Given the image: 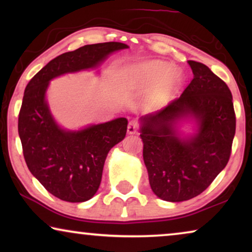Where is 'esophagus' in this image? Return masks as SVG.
Segmentation results:
<instances>
[{
  "instance_id": "obj_1",
  "label": "esophagus",
  "mask_w": 252,
  "mask_h": 252,
  "mask_svg": "<svg viewBox=\"0 0 252 252\" xmlns=\"http://www.w3.org/2000/svg\"><path fill=\"white\" fill-rule=\"evenodd\" d=\"M137 127H139V124H137L136 120H130L128 123V126H127V133L130 134H135L137 132Z\"/></svg>"
}]
</instances>
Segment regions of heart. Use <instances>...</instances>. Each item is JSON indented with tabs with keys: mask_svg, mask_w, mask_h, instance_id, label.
<instances>
[{
	"mask_svg": "<svg viewBox=\"0 0 252 252\" xmlns=\"http://www.w3.org/2000/svg\"><path fill=\"white\" fill-rule=\"evenodd\" d=\"M124 84L129 91L141 92L156 87L147 98L149 109H161L167 105L185 84L182 71L173 68L167 62L146 61L130 64L120 72Z\"/></svg>",
	"mask_w": 252,
	"mask_h": 252,
	"instance_id": "obj_1",
	"label": "heart"
}]
</instances>
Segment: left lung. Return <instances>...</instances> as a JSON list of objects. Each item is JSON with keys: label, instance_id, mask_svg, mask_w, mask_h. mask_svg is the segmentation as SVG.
Listing matches in <instances>:
<instances>
[{"label": "left lung", "instance_id": "8db88e82", "mask_svg": "<svg viewBox=\"0 0 252 252\" xmlns=\"http://www.w3.org/2000/svg\"><path fill=\"white\" fill-rule=\"evenodd\" d=\"M188 64L194 78L180 97L140 118L150 187L167 202L188 201L204 191L228 163L235 135L228 86L206 65ZM184 122L194 124V133L181 132Z\"/></svg>", "mask_w": 252, "mask_h": 252}]
</instances>
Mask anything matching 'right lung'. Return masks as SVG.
I'll use <instances>...</instances> for the list:
<instances>
[{"mask_svg": "<svg viewBox=\"0 0 252 252\" xmlns=\"http://www.w3.org/2000/svg\"><path fill=\"white\" fill-rule=\"evenodd\" d=\"M122 42L87 44L62 54L27 84L18 118V133L27 167L50 194L80 203L96 194L110 149L124 140L126 118H117L78 130L56 123L47 101L53 79L97 68L110 55L127 49Z\"/></svg>", "mask_w": 252, "mask_h": 252, "instance_id": "obj_1", "label": "right lung"}]
</instances>
